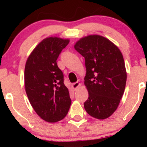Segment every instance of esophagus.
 Returning a JSON list of instances; mask_svg holds the SVG:
<instances>
[{
    "label": "esophagus",
    "mask_w": 147,
    "mask_h": 147,
    "mask_svg": "<svg viewBox=\"0 0 147 147\" xmlns=\"http://www.w3.org/2000/svg\"><path fill=\"white\" fill-rule=\"evenodd\" d=\"M79 85H80V84L79 83V82H75V83H73L72 84V88L75 89V90H76V89L79 86Z\"/></svg>",
    "instance_id": "34e87169"
}]
</instances>
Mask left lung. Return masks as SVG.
I'll return each instance as SVG.
<instances>
[{"mask_svg": "<svg viewBox=\"0 0 147 147\" xmlns=\"http://www.w3.org/2000/svg\"><path fill=\"white\" fill-rule=\"evenodd\" d=\"M75 49L85 59L84 84L88 98L84 109L92 117L108 118L117 109L126 86V72L119 48L99 35L81 38Z\"/></svg>", "mask_w": 147, "mask_h": 147, "instance_id": "left-lung-1", "label": "left lung"}]
</instances>
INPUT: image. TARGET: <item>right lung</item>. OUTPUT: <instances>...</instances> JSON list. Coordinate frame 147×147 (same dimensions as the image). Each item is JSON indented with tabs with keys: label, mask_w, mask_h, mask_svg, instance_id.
<instances>
[{
	"label": "right lung",
	"mask_w": 147,
	"mask_h": 147,
	"mask_svg": "<svg viewBox=\"0 0 147 147\" xmlns=\"http://www.w3.org/2000/svg\"><path fill=\"white\" fill-rule=\"evenodd\" d=\"M68 39L49 37L34 49L25 68L27 95L37 115L48 122L61 120L68 113L71 99L57 60Z\"/></svg>",
	"instance_id": "obj_1"
}]
</instances>
